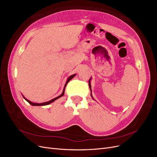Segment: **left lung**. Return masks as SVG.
<instances>
[{
  "mask_svg": "<svg viewBox=\"0 0 157 157\" xmlns=\"http://www.w3.org/2000/svg\"><path fill=\"white\" fill-rule=\"evenodd\" d=\"M90 78L89 80L88 81V84H89V87H90V91H91V96H92V90H91V85H90Z\"/></svg>",
  "mask_w": 157,
  "mask_h": 157,
  "instance_id": "left-lung-1",
  "label": "left lung"
}]
</instances>
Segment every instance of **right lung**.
Listing matches in <instances>:
<instances>
[{
    "instance_id": "add662e5",
    "label": "right lung",
    "mask_w": 157,
    "mask_h": 157,
    "mask_svg": "<svg viewBox=\"0 0 157 157\" xmlns=\"http://www.w3.org/2000/svg\"><path fill=\"white\" fill-rule=\"evenodd\" d=\"M76 75L75 74V75H71V76H70V77L68 78V79H67V82H66V83H65V86H64V88H63V92H62V94H61L60 96H59L58 97H57V98H54V99H51L50 101H47V102H45V103H32V102H31L30 101H29L28 100V99H27L26 98H25L24 97V99H25V100L29 103V104H31V105H33V106H42V105H48V104H50V103H52V102H54L55 100H56L57 99H58V98H61V97H62L63 95H64V92H65V87H66V86H67V83L70 81V80L72 79Z\"/></svg>"
}]
</instances>
